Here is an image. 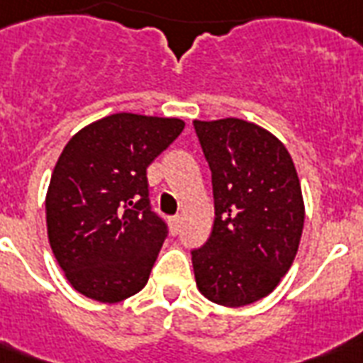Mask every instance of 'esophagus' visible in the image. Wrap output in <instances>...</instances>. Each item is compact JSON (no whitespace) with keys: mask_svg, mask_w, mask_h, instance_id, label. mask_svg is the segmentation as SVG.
Here are the masks:
<instances>
[{"mask_svg":"<svg viewBox=\"0 0 363 363\" xmlns=\"http://www.w3.org/2000/svg\"><path fill=\"white\" fill-rule=\"evenodd\" d=\"M170 227H172L174 235H178L179 229H182V218H179V216H174V218H170Z\"/></svg>","mask_w":363,"mask_h":363,"instance_id":"34e87169","label":"esophagus"}]
</instances>
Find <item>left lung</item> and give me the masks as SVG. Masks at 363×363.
I'll use <instances>...</instances> for the list:
<instances>
[{
	"mask_svg": "<svg viewBox=\"0 0 363 363\" xmlns=\"http://www.w3.org/2000/svg\"><path fill=\"white\" fill-rule=\"evenodd\" d=\"M212 170L213 227L193 250L196 288L244 307L267 297L296 259L303 223L296 164L277 136L248 121H193Z\"/></svg>",
	"mask_w": 363,
	"mask_h": 363,
	"instance_id": "1",
	"label": "left lung"
}]
</instances>
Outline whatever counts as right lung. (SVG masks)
<instances>
[{"label": "right lung", "mask_w": 363, "mask_h": 363, "mask_svg": "<svg viewBox=\"0 0 363 363\" xmlns=\"http://www.w3.org/2000/svg\"><path fill=\"white\" fill-rule=\"evenodd\" d=\"M184 126L113 113L81 128L58 157L45 199L47 235L67 282L85 297L117 303L147 284L168 233L151 212L147 167Z\"/></svg>", "instance_id": "obj_1"}]
</instances>
